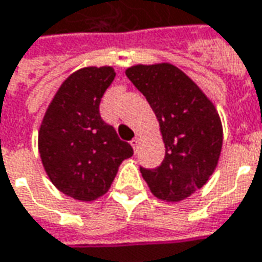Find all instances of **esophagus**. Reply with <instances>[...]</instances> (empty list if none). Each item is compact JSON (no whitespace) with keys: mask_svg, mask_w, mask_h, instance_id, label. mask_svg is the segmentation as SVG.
I'll list each match as a JSON object with an SVG mask.
<instances>
[{"mask_svg":"<svg viewBox=\"0 0 262 262\" xmlns=\"http://www.w3.org/2000/svg\"><path fill=\"white\" fill-rule=\"evenodd\" d=\"M131 147H133V148H134V151L137 152L138 147H140V137H135L134 140L131 141Z\"/></svg>","mask_w":262,"mask_h":262,"instance_id":"1","label":"esophagus"}]
</instances>
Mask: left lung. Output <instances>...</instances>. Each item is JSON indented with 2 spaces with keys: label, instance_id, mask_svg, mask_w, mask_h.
<instances>
[{
  "label": "left lung",
  "instance_id": "8db88e82",
  "mask_svg": "<svg viewBox=\"0 0 262 262\" xmlns=\"http://www.w3.org/2000/svg\"><path fill=\"white\" fill-rule=\"evenodd\" d=\"M125 75L154 111L166 147L161 166L141 168L143 179L157 199L183 201L208 183L217 166L224 129L216 106L171 63L135 64Z\"/></svg>",
  "mask_w": 262,
  "mask_h": 262
}]
</instances>
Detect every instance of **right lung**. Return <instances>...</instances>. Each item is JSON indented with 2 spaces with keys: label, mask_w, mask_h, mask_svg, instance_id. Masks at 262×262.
I'll list each match as a JSON object with an SVG mask.
<instances>
[{
  "label": "right lung",
  "mask_w": 262,
  "mask_h": 262,
  "mask_svg": "<svg viewBox=\"0 0 262 262\" xmlns=\"http://www.w3.org/2000/svg\"><path fill=\"white\" fill-rule=\"evenodd\" d=\"M115 79L112 66L76 70L60 85L38 128V154L46 174L63 194L94 202L110 190L128 143L103 122L99 103Z\"/></svg>",
  "instance_id": "1"
}]
</instances>
